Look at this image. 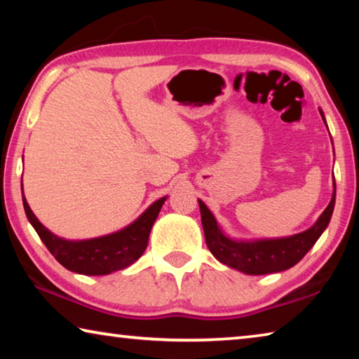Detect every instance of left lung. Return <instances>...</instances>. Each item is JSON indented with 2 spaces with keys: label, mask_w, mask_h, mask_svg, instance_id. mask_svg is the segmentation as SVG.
<instances>
[{
  "label": "left lung",
  "mask_w": 359,
  "mask_h": 359,
  "mask_svg": "<svg viewBox=\"0 0 359 359\" xmlns=\"http://www.w3.org/2000/svg\"><path fill=\"white\" fill-rule=\"evenodd\" d=\"M320 114L321 118L325 120L323 112L320 111ZM198 203L199 210H201L205 244L220 263L248 276L274 274V272L287 271L296 263H299L304 255L311 250L320 236L323 234V231L330 224L334 204H336V182H334L331 201L313 226L302 231L299 234L288 236V238L255 241L231 239L218 226L215 217L208 205L201 199H198Z\"/></svg>",
  "instance_id": "obj_1"
}]
</instances>
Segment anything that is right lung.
I'll return each mask as SVG.
<instances>
[{"mask_svg": "<svg viewBox=\"0 0 359 359\" xmlns=\"http://www.w3.org/2000/svg\"><path fill=\"white\" fill-rule=\"evenodd\" d=\"M166 198L168 196L158 199L135 222L130 223L128 226L115 231V233L93 239L69 241L50 233L36 218L25 196H23L22 187V199L27 218L48 248V252L66 269L83 276H107L111 272L125 269L141 258L149 244L150 229L154 226Z\"/></svg>", "mask_w": 359, "mask_h": 359, "instance_id": "add662e5", "label": "right lung"}]
</instances>
